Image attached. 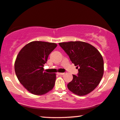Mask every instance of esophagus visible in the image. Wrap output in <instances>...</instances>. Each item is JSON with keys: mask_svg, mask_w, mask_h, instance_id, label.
Masks as SVG:
<instances>
[{"mask_svg": "<svg viewBox=\"0 0 120 120\" xmlns=\"http://www.w3.org/2000/svg\"><path fill=\"white\" fill-rule=\"evenodd\" d=\"M57 74L58 75H63L65 74V73H62V72H57Z\"/></svg>", "mask_w": 120, "mask_h": 120, "instance_id": "esophagus-1", "label": "esophagus"}]
</instances>
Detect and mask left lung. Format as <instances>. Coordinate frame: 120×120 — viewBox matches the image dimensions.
<instances>
[{
	"label": "left lung",
	"instance_id": "1",
	"mask_svg": "<svg viewBox=\"0 0 120 120\" xmlns=\"http://www.w3.org/2000/svg\"><path fill=\"white\" fill-rule=\"evenodd\" d=\"M69 56L71 61L79 68L77 76L68 84L69 90L75 94L83 96L96 88L104 74V60L100 52L88 43L81 41L59 43Z\"/></svg>",
	"mask_w": 120,
	"mask_h": 120
}]
</instances>
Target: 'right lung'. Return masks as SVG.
I'll use <instances>...</instances> for the list:
<instances>
[{"mask_svg":"<svg viewBox=\"0 0 120 120\" xmlns=\"http://www.w3.org/2000/svg\"><path fill=\"white\" fill-rule=\"evenodd\" d=\"M57 47L54 43L33 41L19 52L15 62V71L19 82L34 95L45 94L55 85L56 74L44 72V65L50 52Z\"/></svg>","mask_w":120,"mask_h":120,"instance_id":"1","label":"right lung"}]
</instances>
